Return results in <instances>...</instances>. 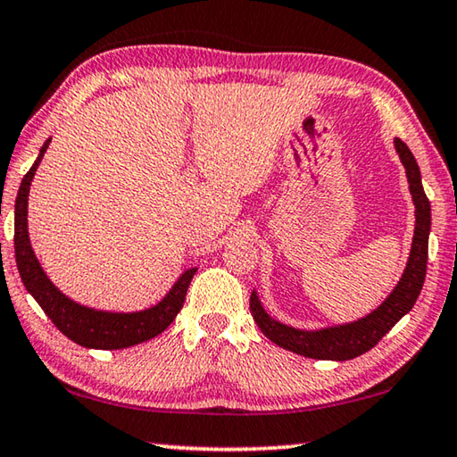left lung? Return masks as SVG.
Listing matches in <instances>:
<instances>
[{"mask_svg":"<svg viewBox=\"0 0 457 457\" xmlns=\"http://www.w3.org/2000/svg\"><path fill=\"white\" fill-rule=\"evenodd\" d=\"M395 149L399 153L401 163L405 167L409 191H411L413 205H415V231L411 253H409L405 272L401 276L399 284L395 286L385 303L375 308L373 312L367 314L365 319H359L349 324H338V327H328L320 330H300L292 328L288 324H282L270 316L264 306L258 300V294L252 292L250 296V311L253 320L258 322L260 330L286 351L303 354L308 359L320 361H349L367 353L389 332L403 316L411 311L417 296L423 288L425 272H428V244H429V229H431V205L425 195L421 185L420 165L409 151V146L395 138Z\"/></svg>","mask_w":457,"mask_h":457,"instance_id":"1","label":"left lung"}]
</instances>
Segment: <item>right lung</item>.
I'll list each match as a JSON object with an SVG mask.
<instances>
[{"instance_id":"obj_1","label":"right lung","mask_w":457,"mask_h":457,"mask_svg":"<svg viewBox=\"0 0 457 457\" xmlns=\"http://www.w3.org/2000/svg\"><path fill=\"white\" fill-rule=\"evenodd\" d=\"M48 145L50 138L44 143L32 169H29L24 175V179H21L18 197H15L13 247L15 264H18L21 282H24L26 290L36 298V303L42 306V311L48 314V319L56 324V328L62 335L74 340L76 345L87 346V349L114 351L127 349V346L154 338L175 320L177 312L181 311V306L185 303V294H187L191 278L197 272V268L185 270L179 276V280L173 284V288L167 292V296L161 300L159 304L138 312L95 311V308L82 306L68 298L66 294H62L56 286L50 282V278L46 276L28 236L29 185H32L36 169L40 165Z\"/></svg>"}]
</instances>
